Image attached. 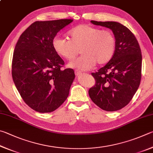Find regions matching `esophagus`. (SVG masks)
Masks as SVG:
<instances>
[{"instance_id":"obj_1","label":"esophagus","mask_w":153,"mask_h":153,"mask_svg":"<svg viewBox=\"0 0 153 153\" xmlns=\"http://www.w3.org/2000/svg\"><path fill=\"white\" fill-rule=\"evenodd\" d=\"M74 73H75V74H76V76H80V75L82 74V72L79 71H77V70L74 71Z\"/></svg>"}]
</instances>
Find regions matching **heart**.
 I'll use <instances>...</instances> for the list:
<instances>
[{
  "label": "heart",
  "instance_id": "1",
  "mask_svg": "<svg viewBox=\"0 0 153 153\" xmlns=\"http://www.w3.org/2000/svg\"><path fill=\"white\" fill-rule=\"evenodd\" d=\"M69 39L56 36L52 40L55 52L62 58L72 60L79 53L82 55L68 64L70 68L87 71L104 65L111 60L116 51V39L111 32L89 25H80L68 33Z\"/></svg>",
  "mask_w": 153,
  "mask_h": 153
}]
</instances>
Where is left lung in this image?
Returning <instances> with one entry per match:
<instances>
[{"label": "left lung", "instance_id": "left-lung-1", "mask_svg": "<svg viewBox=\"0 0 153 153\" xmlns=\"http://www.w3.org/2000/svg\"><path fill=\"white\" fill-rule=\"evenodd\" d=\"M95 25L110 29L116 39V51L105 66L92 73L96 83L89 95L98 107L114 111L129 103L138 90L141 80L142 53L132 32L115 21H91Z\"/></svg>", "mask_w": 153, "mask_h": 153}]
</instances>
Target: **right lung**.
Wrapping results in <instances>:
<instances>
[{
	"label": "right lung",
	"instance_id": "1",
	"mask_svg": "<svg viewBox=\"0 0 153 153\" xmlns=\"http://www.w3.org/2000/svg\"><path fill=\"white\" fill-rule=\"evenodd\" d=\"M72 21H36L23 31L15 45L13 81L25 103L39 113L58 109L68 97L75 78L73 69L61 70L64 62L52 46L58 32Z\"/></svg>",
	"mask_w": 153,
	"mask_h": 153
}]
</instances>
